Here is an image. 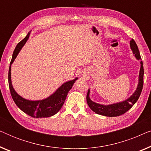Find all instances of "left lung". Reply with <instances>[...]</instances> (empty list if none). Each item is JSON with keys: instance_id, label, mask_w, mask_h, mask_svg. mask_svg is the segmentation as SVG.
Returning <instances> with one entry per match:
<instances>
[{"instance_id": "1", "label": "left lung", "mask_w": 151, "mask_h": 151, "mask_svg": "<svg viewBox=\"0 0 151 151\" xmlns=\"http://www.w3.org/2000/svg\"><path fill=\"white\" fill-rule=\"evenodd\" d=\"M130 46H131V50L133 51V53L135 55L136 58L137 60H141V56L138 49V47L135 40L132 39L130 42ZM141 64V67L139 70V82H138L137 87L136 88L135 91L132 96L123 102L115 103V104H110V105H103L100 104L98 103H96L91 100L89 98V93L90 90H88L87 95H86V102L90 109L97 114L104 115L107 117H117L119 115L124 114L127 111L129 110L135 102H137L139 99L140 94H141L142 88H143L144 84V67L143 63L142 61H140Z\"/></svg>"}]
</instances>
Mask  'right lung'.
Wrapping results in <instances>:
<instances>
[{
    "instance_id": "add662e5",
    "label": "right lung",
    "mask_w": 151,
    "mask_h": 151,
    "mask_svg": "<svg viewBox=\"0 0 151 151\" xmlns=\"http://www.w3.org/2000/svg\"><path fill=\"white\" fill-rule=\"evenodd\" d=\"M29 34L30 33L29 32L25 38L16 45V48L14 51L13 55H12V58L9 65V73H8V81H9L10 93H11L12 97L15 104L17 105L20 110L25 113L26 114L29 115L32 117H36V118L51 117L53 115L56 114L60 110L63 104L65 103L68 93L72 88L73 84L75 83L76 80H78V78H75L73 80L66 82L63 85L60 86L51 96L46 99H44V100L31 101L24 99L21 96H20L12 86L11 80V65L13 63L14 60L16 59L20 49H22V47L25 44L27 40H28Z\"/></svg>"
}]
</instances>
